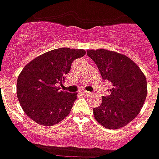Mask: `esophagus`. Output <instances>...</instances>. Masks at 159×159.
<instances>
[{
    "mask_svg": "<svg viewBox=\"0 0 159 159\" xmlns=\"http://www.w3.org/2000/svg\"><path fill=\"white\" fill-rule=\"evenodd\" d=\"M80 94H82V95H87L89 94V92H88V91L86 90H81L80 91Z\"/></svg>",
    "mask_w": 159,
    "mask_h": 159,
    "instance_id": "esophagus-1",
    "label": "esophagus"
}]
</instances>
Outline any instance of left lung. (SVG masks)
Returning a JSON list of instances; mask_svg holds the SVG:
<instances>
[{
	"label": "left lung",
	"mask_w": 159,
	"mask_h": 159,
	"mask_svg": "<svg viewBox=\"0 0 159 159\" xmlns=\"http://www.w3.org/2000/svg\"><path fill=\"white\" fill-rule=\"evenodd\" d=\"M87 55L95 62L103 81L112 88L109 95L93 108L95 120L108 129L126 126L141 110L147 95L145 75L134 61L125 55L104 49L89 50Z\"/></svg>",
	"instance_id": "8db88e82"
}]
</instances>
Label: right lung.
Returning a JSON list of instances; mask_svg holds the SVG:
<instances>
[{
    "mask_svg": "<svg viewBox=\"0 0 159 159\" xmlns=\"http://www.w3.org/2000/svg\"><path fill=\"white\" fill-rule=\"evenodd\" d=\"M82 49L58 48L25 65L17 80V96L25 114L43 126H53L71 110L77 93L60 90L73 61L85 55Z\"/></svg>",
    "mask_w": 159,
    "mask_h": 159,
    "instance_id": "right-lung-1",
    "label": "right lung"
}]
</instances>
